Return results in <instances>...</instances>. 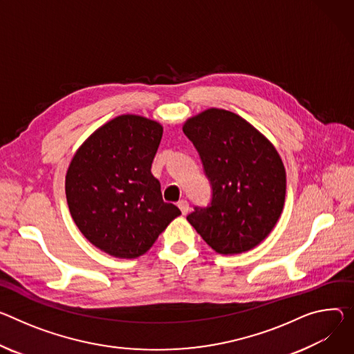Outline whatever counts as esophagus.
<instances>
[{"mask_svg":"<svg viewBox=\"0 0 354 354\" xmlns=\"http://www.w3.org/2000/svg\"><path fill=\"white\" fill-rule=\"evenodd\" d=\"M178 207L180 209V212H182V214H183V216H185V214H187V212H189V203H187L186 201H179Z\"/></svg>","mask_w":354,"mask_h":354,"instance_id":"esophagus-1","label":"esophagus"}]
</instances>
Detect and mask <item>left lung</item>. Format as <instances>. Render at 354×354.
Masks as SVG:
<instances>
[{"label":"left lung","instance_id":"obj_1","mask_svg":"<svg viewBox=\"0 0 354 354\" xmlns=\"http://www.w3.org/2000/svg\"><path fill=\"white\" fill-rule=\"evenodd\" d=\"M212 183V203L186 218L218 254L259 245L282 213L286 174L272 142L243 117L207 109L183 122Z\"/></svg>","mask_w":354,"mask_h":354}]
</instances>
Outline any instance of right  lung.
Listing matches in <instances>:
<instances>
[{
    "label": "right lung",
    "mask_w": 354,
    "mask_h": 354,
    "mask_svg": "<svg viewBox=\"0 0 354 354\" xmlns=\"http://www.w3.org/2000/svg\"><path fill=\"white\" fill-rule=\"evenodd\" d=\"M158 121L122 114L99 127L75 152L65 180L82 234L117 259L145 254L180 210L165 203L151 165L162 138Z\"/></svg>",
    "instance_id": "1"
}]
</instances>
